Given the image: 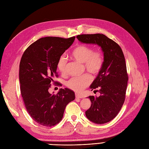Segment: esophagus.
Masks as SVG:
<instances>
[{
	"label": "esophagus",
	"mask_w": 149,
	"mask_h": 149,
	"mask_svg": "<svg viewBox=\"0 0 149 149\" xmlns=\"http://www.w3.org/2000/svg\"><path fill=\"white\" fill-rule=\"evenodd\" d=\"M75 97H76V98H82V97H83L79 95V94H78V93H76V94H75Z\"/></svg>",
	"instance_id": "1"
}]
</instances>
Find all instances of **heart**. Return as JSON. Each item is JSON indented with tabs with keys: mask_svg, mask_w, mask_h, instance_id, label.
<instances>
[{
	"mask_svg": "<svg viewBox=\"0 0 149 149\" xmlns=\"http://www.w3.org/2000/svg\"><path fill=\"white\" fill-rule=\"evenodd\" d=\"M70 56L72 60L83 64V66L89 73L93 75L97 74L101 71L104 63L103 55L100 51H94L92 47L78 45L72 50ZM66 61L64 56H61L57 63L58 70L61 74L66 71ZM91 76L85 74L81 77L72 78L66 82V86L73 91L79 93L91 83Z\"/></svg>",
	"mask_w": 149,
	"mask_h": 149,
	"instance_id": "b5f03b06",
	"label": "heart"
}]
</instances>
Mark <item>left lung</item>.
Wrapping results in <instances>:
<instances>
[{"mask_svg":"<svg viewBox=\"0 0 149 149\" xmlns=\"http://www.w3.org/2000/svg\"><path fill=\"white\" fill-rule=\"evenodd\" d=\"M76 38L81 43L97 45L101 48L103 66L90 86L91 90L97 89L101 95L88 97L91 104L85 114L94 123H107L118 114L125 101L128 75L123 50L118 43L103 34H83Z\"/></svg>","mask_w":149,"mask_h":149,"instance_id":"obj_1","label":"left lung"}]
</instances>
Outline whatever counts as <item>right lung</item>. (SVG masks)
<instances>
[{
  "instance_id": "right-lung-1",
  "label": "right lung",
  "mask_w": 149,
  "mask_h": 149,
  "mask_svg": "<svg viewBox=\"0 0 149 149\" xmlns=\"http://www.w3.org/2000/svg\"><path fill=\"white\" fill-rule=\"evenodd\" d=\"M69 38L47 37L40 38L26 49L19 66L20 91L26 111L36 123L52 127L59 123L66 105L75 99L68 88L56 94L48 91L58 76V60L74 41ZM58 85L60 84L58 83Z\"/></svg>"
}]
</instances>
